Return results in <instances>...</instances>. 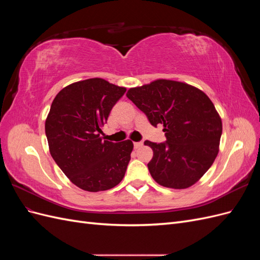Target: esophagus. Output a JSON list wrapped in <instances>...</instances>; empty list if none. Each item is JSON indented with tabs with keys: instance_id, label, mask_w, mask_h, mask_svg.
<instances>
[{
	"instance_id": "esophagus-1",
	"label": "esophagus",
	"mask_w": 260,
	"mask_h": 260,
	"mask_svg": "<svg viewBox=\"0 0 260 260\" xmlns=\"http://www.w3.org/2000/svg\"><path fill=\"white\" fill-rule=\"evenodd\" d=\"M133 145H135V148H139L141 146H143V142H142V141H141V142H136Z\"/></svg>"
}]
</instances>
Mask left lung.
<instances>
[{"instance_id": "left-lung-1", "label": "left lung", "mask_w": 260, "mask_h": 260, "mask_svg": "<svg viewBox=\"0 0 260 260\" xmlns=\"http://www.w3.org/2000/svg\"><path fill=\"white\" fill-rule=\"evenodd\" d=\"M127 98L154 127L164 124L165 142H144L154 153L147 164L153 179L171 188L198 182L216 159L222 133L221 118L209 98L195 86L165 79L131 88Z\"/></svg>"}]
</instances>
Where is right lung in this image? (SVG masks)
<instances>
[{
    "instance_id": "add662e5",
    "label": "right lung",
    "mask_w": 260,
    "mask_h": 260,
    "mask_svg": "<svg viewBox=\"0 0 260 260\" xmlns=\"http://www.w3.org/2000/svg\"><path fill=\"white\" fill-rule=\"evenodd\" d=\"M125 92L101 78L69 84L58 92L45 121L50 153L78 187L100 192L116 186L124 177L132 141L102 140V127Z\"/></svg>"
}]
</instances>
